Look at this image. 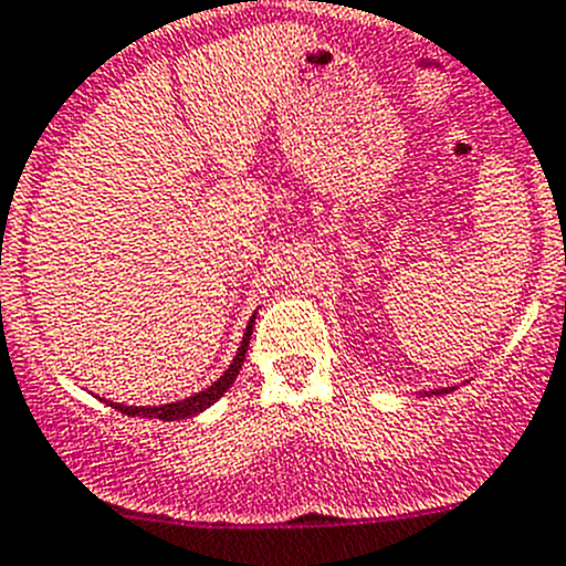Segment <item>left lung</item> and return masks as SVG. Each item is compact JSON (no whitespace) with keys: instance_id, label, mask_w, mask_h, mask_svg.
Listing matches in <instances>:
<instances>
[{"instance_id":"obj_1","label":"left lung","mask_w":566,"mask_h":566,"mask_svg":"<svg viewBox=\"0 0 566 566\" xmlns=\"http://www.w3.org/2000/svg\"><path fill=\"white\" fill-rule=\"evenodd\" d=\"M442 391H446V389H442ZM442 391H431V395H442Z\"/></svg>"}]
</instances>
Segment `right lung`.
I'll list each match as a JSON object with an SVG mask.
<instances>
[{
  "instance_id": "obj_1",
  "label": "right lung",
  "mask_w": 566,
  "mask_h": 566,
  "mask_svg": "<svg viewBox=\"0 0 566 566\" xmlns=\"http://www.w3.org/2000/svg\"><path fill=\"white\" fill-rule=\"evenodd\" d=\"M251 333H253V318L251 324H248V333L245 338H242V346H239L237 358H233V364L228 366V371L222 375L220 380L213 386H208L206 391H200V395L195 397H186V400H180V403H169V406H155V409H137V406H115L118 411H124V415H132V417H157V420H182V417H191V415H200L202 409H208L211 403H217L222 395H226L228 389H231V384L237 380L239 369H242V360H245V353H248V344H251Z\"/></svg>"
}]
</instances>
